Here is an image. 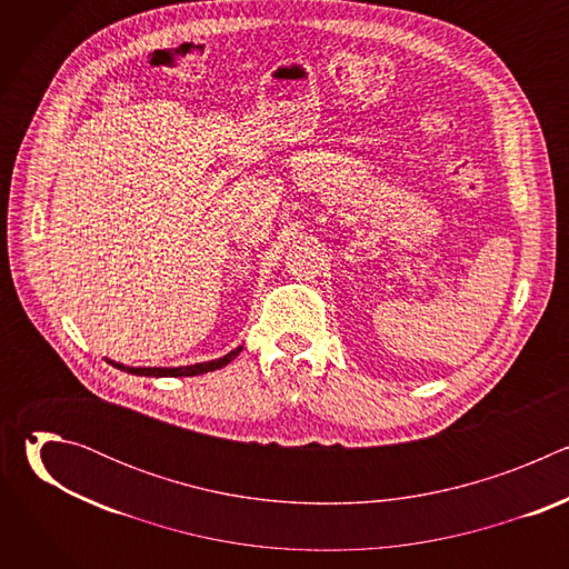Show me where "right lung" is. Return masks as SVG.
Segmentation results:
<instances>
[{
    "label": "right lung",
    "mask_w": 569,
    "mask_h": 569,
    "mask_svg": "<svg viewBox=\"0 0 569 569\" xmlns=\"http://www.w3.org/2000/svg\"><path fill=\"white\" fill-rule=\"evenodd\" d=\"M242 351V347L233 349L231 353H227L224 358H218V360H211V362H200V365H191V367H123V365H117V362H110L114 367H119L121 371H128V373H134V376H171V378H178V376H198V373H207V371H216V369H222L224 365H229L238 353Z\"/></svg>",
    "instance_id": "right-lung-1"
}]
</instances>
